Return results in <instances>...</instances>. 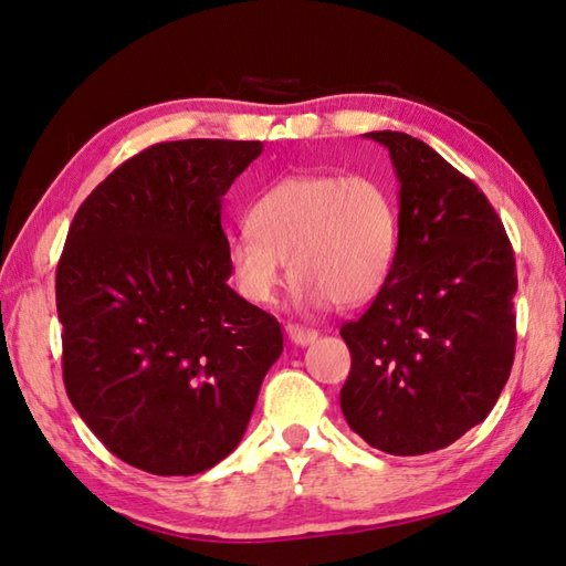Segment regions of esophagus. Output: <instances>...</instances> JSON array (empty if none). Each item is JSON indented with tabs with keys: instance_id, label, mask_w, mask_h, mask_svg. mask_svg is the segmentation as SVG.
Masks as SVG:
<instances>
[{
	"instance_id": "1",
	"label": "esophagus",
	"mask_w": 566,
	"mask_h": 566,
	"mask_svg": "<svg viewBox=\"0 0 566 566\" xmlns=\"http://www.w3.org/2000/svg\"><path fill=\"white\" fill-rule=\"evenodd\" d=\"M286 336L294 343V346H308V343H314L318 338V331L314 328H304L298 324H286Z\"/></svg>"
}]
</instances>
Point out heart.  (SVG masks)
<instances>
[{
	"instance_id": "b5f03b06",
	"label": "heart",
	"mask_w": 566,
	"mask_h": 566,
	"mask_svg": "<svg viewBox=\"0 0 566 566\" xmlns=\"http://www.w3.org/2000/svg\"><path fill=\"white\" fill-rule=\"evenodd\" d=\"M248 223L228 238V268L254 304L274 302L286 260L308 306L368 302L392 272L395 201L375 176H284L254 198Z\"/></svg>"
}]
</instances>
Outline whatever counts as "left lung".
I'll list each match as a JSON object with an SVG mask.
<instances>
[{"label":"left lung","instance_id":"left-lung-1","mask_svg":"<svg viewBox=\"0 0 566 566\" xmlns=\"http://www.w3.org/2000/svg\"><path fill=\"white\" fill-rule=\"evenodd\" d=\"M400 181L397 254L368 312L340 328L348 427L392 457L453 444L491 415L515 358V254L479 186L405 132H368Z\"/></svg>","mask_w":566,"mask_h":566}]
</instances>
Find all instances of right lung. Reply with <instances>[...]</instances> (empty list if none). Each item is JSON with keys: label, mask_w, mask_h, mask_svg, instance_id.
<instances>
[{"label": "right lung", "mask_w": 566, "mask_h": 566, "mask_svg": "<svg viewBox=\"0 0 566 566\" xmlns=\"http://www.w3.org/2000/svg\"><path fill=\"white\" fill-rule=\"evenodd\" d=\"M262 142L144 149L77 208L55 270L63 382L129 467L193 475L240 444L280 321L230 290L223 196Z\"/></svg>", "instance_id": "1"}]
</instances>
